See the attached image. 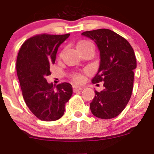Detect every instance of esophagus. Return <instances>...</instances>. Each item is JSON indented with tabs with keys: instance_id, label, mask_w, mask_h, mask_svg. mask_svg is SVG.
<instances>
[{
	"instance_id": "obj_1",
	"label": "esophagus",
	"mask_w": 154,
	"mask_h": 154,
	"mask_svg": "<svg viewBox=\"0 0 154 154\" xmlns=\"http://www.w3.org/2000/svg\"><path fill=\"white\" fill-rule=\"evenodd\" d=\"M81 90H82V87H78V86H74L73 87V91H74V92H77V91H80Z\"/></svg>"
}]
</instances>
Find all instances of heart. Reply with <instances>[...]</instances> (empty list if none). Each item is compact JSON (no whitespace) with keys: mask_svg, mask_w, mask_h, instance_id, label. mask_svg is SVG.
I'll return each mask as SVG.
<instances>
[{"mask_svg":"<svg viewBox=\"0 0 154 154\" xmlns=\"http://www.w3.org/2000/svg\"><path fill=\"white\" fill-rule=\"evenodd\" d=\"M87 47H92V44H91L90 42H88V41H80V42L77 44L76 48H77V51H78V50L83 49V48H87ZM74 79L75 81H77V82L80 80V77H79V76H75Z\"/></svg>","mask_w":154,"mask_h":154,"instance_id":"obj_1","label":"heart"}]
</instances>
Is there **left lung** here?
Listing matches in <instances>:
<instances>
[{"mask_svg":"<svg viewBox=\"0 0 154 154\" xmlns=\"http://www.w3.org/2000/svg\"><path fill=\"white\" fill-rule=\"evenodd\" d=\"M81 34L94 41L99 50V69L92 83L103 82L104 87L100 92L95 91L90 103L91 113L98 118H113L124 110L132 94L137 67L134 51L127 40L109 29Z\"/></svg>","mask_w":154,"mask_h":154,"instance_id":"1","label":"left lung"}]
</instances>
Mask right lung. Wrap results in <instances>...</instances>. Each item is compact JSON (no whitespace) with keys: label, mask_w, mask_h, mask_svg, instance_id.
Returning <instances> with one entry per match:
<instances>
[{"label":"right lung","mask_w":154,"mask_h":154,"mask_svg":"<svg viewBox=\"0 0 154 154\" xmlns=\"http://www.w3.org/2000/svg\"><path fill=\"white\" fill-rule=\"evenodd\" d=\"M70 36L41 34L22 44L17 58V74L26 104L37 118L44 121L60 119L73 90L69 83L56 87L47 81L50 65L54 63L58 48Z\"/></svg>","instance_id":"obj_1"}]
</instances>
